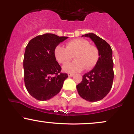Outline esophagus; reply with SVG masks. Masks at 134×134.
Returning <instances> with one entry per match:
<instances>
[{
    "instance_id": "esophagus-1",
    "label": "esophagus",
    "mask_w": 134,
    "mask_h": 134,
    "mask_svg": "<svg viewBox=\"0 0 134 134\" xmlns=\"http://www.w3.org/2000/svg\"><path fill=\"white\" fill-rule=\"evenodd\" d=\"M74 76V74L72 73H68V76L69 77H72Z\"/></svg>"
}]
</instances>
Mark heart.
Masks as SVG:
<instances>
[{"label": "heart", "instance_id": "heart-1", "mask_svg": "<svg viewBox=\"0 0 134 134\" xmlns=\"http://www.w3.org/2000/svg\"><path fill=\"white\" fill-rule=\"evenodd\" d=\"M54 55L57 62L63 65L70 62L74 56V62L63 67V70L67 72H80L84 68L91 70L96 65L99 57L98 48L81 38L69 41L66 48L58 44L54 49Z\"/></svg>", "mask_w": 134, "mask_h": 134}]
</instances>
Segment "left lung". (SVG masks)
I'll use <instances>...</instances> for the list:
<instances>
[{
	"mask_svg": "<svg viewBox=\"0 0 134 134\" xmlns=\"http://www.w3.org/2000/svg\"><path fill=\"white\" fill-rule=\"evenodd\" d=\"M82 36L92 40L99 57L96 65L82 76V81L76 87L81 98L95 102L103 99L111 89L114 77L112 50L107 41L95 34L88 33Z\"/></svg>",
	"mask_w": 134,
	"mask_h": 134,
	"instance_id": "obj_1",
	"label": "left lung"
}]
</instances>
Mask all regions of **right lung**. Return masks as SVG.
I'll list each match as a JSON object with an SVG mask.
<instances>
[{"label":"right lung","mask_w":134,"mask_h":134,"mask_svg":"<svg viewBox=\"0 0 134 134\" xmlns=\"http://www.w3.org/2000/svg\"><path fill=\"white\" fill-rule=\"evenodd\" d=\"M67 36L46 33L31 40L26 47L23 67L26 88L39 101L51 99L60 91L67 74L62 73L54 49Z\"/></svg>","instance_id":"right-lung-1"}]
</instances>
